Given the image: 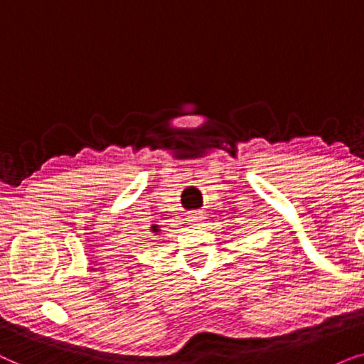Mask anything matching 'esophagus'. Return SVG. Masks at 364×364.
<instances>
[{
	"label": "esophagus",
	"instance_id": "34e87169",
	"mask_svg": "<svg viewBox=\"0 0 364 364\" xmlns=\"http://www.w3.org/2000/svg\"><path fill=\"white\" fill-rule=\"evenodd\" d=\"M203 220H205V216H203V213H200V211H191L186 218V221L190 223L191 226H201Z\"/></svg>",
	"mask_w": 364,
	"mask_h": 364
}]
</instances>
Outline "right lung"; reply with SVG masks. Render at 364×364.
Segmentation results:
<instances>
[{"instance_id":"obj_1","label":"right lung","mask_w":364,"mask_h":364,"mask_svg":"<svg viewBox=\"0 0 364 364\" xmlns=\"http://www.w3.org/2000/svg\"><path fill=\"white\" fill-rule=\"evenodd\" d=\"M153 231H156V226H153Z\"/></svg>"}]
</instances>
